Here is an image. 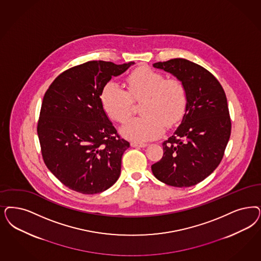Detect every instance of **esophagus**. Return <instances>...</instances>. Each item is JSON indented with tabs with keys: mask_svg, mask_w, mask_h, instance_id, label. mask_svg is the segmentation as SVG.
Here are the masks:
<instances>
[{
	"mask_svg": "<svg viewBox=\"0 0 261 261\" xmlns=\"http://www.w3.org/2000/svg\"><path fill=\"white\" fill-rule=\"evenodd\" d=\"M147 144L144 143H137V142H132L131 143V146L133 147H145Z\"/></svg>",
	"mask_w": 261,
	"mask_h": 261,
	"instance_id": "1",
	"label": "esophagus"
}]
</instances>
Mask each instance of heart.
Returning <instances> with one entry per match:
<instances>
[{
  "label": "heart",
  "instance_id": "obj_1",
  "mask_svg": "<svg viewBox=\"0 0 261 261\" xmlns=\"http://www.w3.org/2000/svg\"><path fill=\"white\" fill-rule=\"evenodd\" d=\"M101 103L109 117L123 122L129 117L133 100L142 101L143 116L128 119L120 133L129 140L147 142L162 135L165 125L178 123L188 103L185 85L177 79L167 80L161 72L142 67L127 78V91L116 82H109L101 91Z\"/></svg>",
  "mask_w": 261,
  "mask_h": 261
}]
</instances>
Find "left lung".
Here are the masks:
<instances>
[{"instance_id":"obj_1","label":"left lung","mask_w":261,"mask_h":261,"mask_svg":"<svg viewBox=\"0 0 261 261\" xmlns=\"http://www.w3.org/2000/svg\"><path fill=\"white\" fill-rule=\"evenodd\" d=\"M153 67L171 73L188 92L181 123L163 143L164 155L151 166L153 174L170 186H194L215 171L230 137L225 91L210 72L188 60L172 59Z\"/></svg>"}]
</instances>
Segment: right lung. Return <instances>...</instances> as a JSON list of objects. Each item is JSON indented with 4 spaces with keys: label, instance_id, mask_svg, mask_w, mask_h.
I'll use <instances>...</instances> for the list:
<instances>
[{
    "label": "right lung",
    "instance_id": "add662e5",
    "mask_svg": "<svg viewBox=\"0 0 261 261\" xmlns=\"http://www.w3.org/2000/svg\"><path fill=\"white\" fill-rule=\"evenodd\" d=\"M134 63H83L60 74L46 91L37 123L41 153L49 171L69 189L92 195L118 179L130 144L117 134L100 96L113 77Z\"/></svg>",
    "mask_w": 261,
    "mask_h": 261
}]
</instances>
